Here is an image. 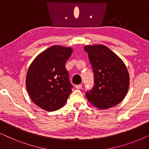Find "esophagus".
I'll return each mask as SVG.
<instances>
[{
	"label": "esophagus",
	"instance_id": "34e87169",
	"mask_svg": "<svg viewBox=\"0 0 149 149\" xmlns=\"http://www.w3.org/2000/svg\"><path fill=\"white\" fill-rule=\"evenodd\" d=\"M75 87H76V89H81V87H82V85L81 84L77 85L76 86H75Z\"/></svg>",
	"mask_w": 149,
	"mask_h": 149
}]
</instances>
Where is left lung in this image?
Listing matches in <instances>:
<instances>
[{
    "instance_id": "1",
    "label": "left lung",
    "mask_w": 149,
    "mask_h": 149,
    "mask_svg": "<svg viewBox=\"0 0 149 149\" xmlns=\"http://www.w3.org/2000/svg\"><path fill=\"white\" fill-rule=\"evenodd\" d=\"M94 74V85L87 91L91 104L101 110L115 107L124 99L130 86V75L121 58L103 45L84 47Z\"/></svg>"
}]
</instances>
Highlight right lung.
Returning <instances> with one entry per match:
<instances>
[{
    "label": "right lung",
    "instance_id": "1",
    "mask_svg": "<svg viewBox=\"0 0 149 149\" xmlns=\"http://www.w3.org/2000/svg\"><path fill=\"white\" fill-rule=\"evenodd\" d=\"M72 53L71 47L53 45L38 55L28 68L26 89L33 102L45 111L64 107L72 91L65 66Z\"/></svg>",
    "mask_w": 149,
    "mask_h": 149
}]
</instances>
